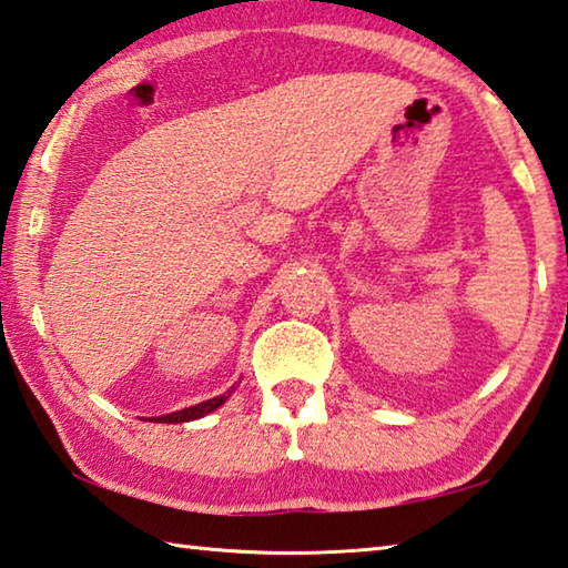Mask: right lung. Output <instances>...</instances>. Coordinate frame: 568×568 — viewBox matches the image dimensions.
<instances>
[{"mask_svg": "<svg viewBox=\"0 0 568 568\" xmlns=\"http://www.w3.org/2000/svg\"><path fill=\"white\" fill-rule=\"evenodd\" d=\"M234 392H236V386H232V389H226L222 396H214V399H206V402H202V404L186 406V409H179V412L164 414V416H154V419H149V422H156V424H182V422L202 419V416H206V414H212L214 409H219V406H222Z\"/></svg>", "mask_w": 568, "mask_h": 568, "instance_id": "obj_1", "label": "right lung"}]
</instances>
